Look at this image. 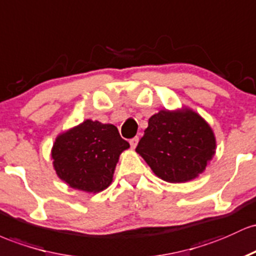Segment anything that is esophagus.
Wrapping results in <instances>:
<instances>
[{
    "instance_id": "obj_1",
    "label": "esophagus",
    "mask_w": 256,
    "mask_h": 256,
    "mask_svg": "<svg viewBox=\"0 0 256 256\" xmlns=\"http://www.w3.org/2000/svg\"><path fill=\"white\" fill-rule=\"evenodd\" d=\"M138 142H139V138H138V136L133 138V139L129 140V144H130L132 148H136V145H138Z\"/></svg>"
}]
</instances>
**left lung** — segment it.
I'll return each mask as SVG.
<instances>
[{"instance_id":"obj_1","label":"left lung","mask_w":256,"mask_h":256,"mask_svg":"<svg viewBox=\"0 0 256 256\" xmlns=\"http://www.w3.org/2000/svg\"><path fill=\"white\" fill-rule=\"evenodd\" d=\"M144 133L136 151L166 182L196 179L215 154L213 129L188 108L160 110L150 117Z\"/></svg>"}]
</instances>
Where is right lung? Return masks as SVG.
Masks as SVG:
<instances>
[{
	"mask_svg": "<svg viewBox=\"0 0 256 256\" xmlns=\"http://www.w3.org/2000/svg\"><path fill=\"white\" fill-rule=\"evenodd\" d=\"M128 148L114 124L86 120L56 136L52 160L56 175L70 188L98 194L112 182L120 154Z\"/></svg>",
	"mask_w": 256,
	"mask_h": 256,
	"instance_id": "add662e5",
	"label": "right lung"
}]
</instances>
